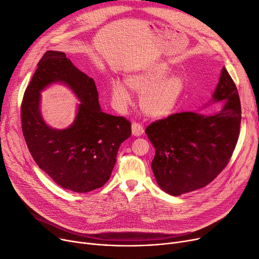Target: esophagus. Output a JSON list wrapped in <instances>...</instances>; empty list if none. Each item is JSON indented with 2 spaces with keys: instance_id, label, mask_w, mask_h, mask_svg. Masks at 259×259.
Here are the masks:
<instances>
[{
  "instance_id": "obj_1",
  "label": "esophagus",
  "mask_w": 259,
  "mask_h": 259,
  "mask_svg": "<svg viewBox=\"0 0 259 259\" xmlns=\"http://www.w3.org/2000/svg\"><path fill=\"white\" fill-rule=\"evenodd\" d=\"M131 129H132V134L135 135V137H140V135H142L144 133L143 125L140 124V122H137V121L132 122Z\"/></svg>"
}]
</instances>
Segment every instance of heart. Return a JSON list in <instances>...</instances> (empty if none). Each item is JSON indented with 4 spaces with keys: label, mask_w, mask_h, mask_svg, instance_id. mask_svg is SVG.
<instances>
[{
    "label": "heart",
    "mask_w": 259,
    "mask_h": 259,
    "mask_svg": "<svg viewBox=\"0 0 259 259\" xmlns=\"http://www.w3.org/2000/svg\"><path fill=\"white\" fill-rule=\"evenodd\" d=\"M170 68L165 63L148 66L135 72L127 80H112V98L116 105L125 108L131 104V88L141 94L140 105L148 116L165 117L172 113L185 89L184 79L169 75Z\"/></svg>",
    "instance_id": "heart-1"
}]
</instances>
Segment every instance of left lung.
<instances>
[{
  "label": "left lung",
  "instance_id": "left-lung-1",
  "mask_svg": "<svg viewBox=\"0 0 259 259\" xmlns=\"http://www.w3.org/2000/svg\"><path fill=\"white\" fill-rule=\"evenodd\" d=\"M212 102L220 105L213 114L174 113L146 128L155 148L151 168L156 182L173 196L210 184L233 154L241 108L237 88L225 67Z\"/></svg>",
  "mask_w": 259,
  "mask_h": 259
}]
</instances>
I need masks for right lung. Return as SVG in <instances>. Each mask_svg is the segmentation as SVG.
Returning a JSON list of instances; mask_svg holds the SVG:
<instances>
[{"mask_svg":"<svg viewBox=\"0 0 259 259\" xmlns=\"http://www.w3.org/2000/svg\"><path fill=\"white\" fill-rule=\"evenodd\" d=\"M71 88L81 101L68 128L46 125L39 110L40 91L52 82ZM22 131L36 165L54 183L85 193L110 179L120 144L131 135L130 121L102 111L93 78L79 71L61 51H47L37 63L21 106Z\"/></svg>","mask_w":259,"mask_h":259,"instance_id":"obj_1","label":"right lung"}]
</instances>
